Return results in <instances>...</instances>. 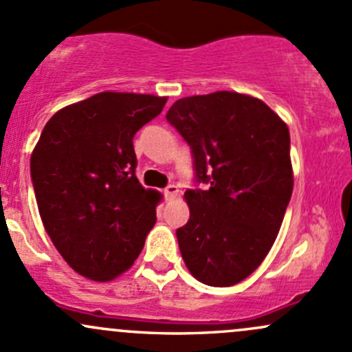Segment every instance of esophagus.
Segmentation results:
<instances>
[{"instance_id":"1","label":"esophagus","mask_w":352,"mask_h":352,"mask_svg":"<svg viewBox=\"0 0 352 352\" xmlns=\"http://www.w3.org/2000/svg\"><path fill=\"white\" fill-rule=\"evenodd\" d=\"M177 194H179V187L173 186V184H170V186H166L164 188V195L166 201H172L173 197H177Z\"/></svg>"}]
</instances>
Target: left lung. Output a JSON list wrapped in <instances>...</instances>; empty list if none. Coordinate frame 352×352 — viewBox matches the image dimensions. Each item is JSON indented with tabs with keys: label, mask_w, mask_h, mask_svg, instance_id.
Here are the masks:
<instances>
[{
	"label": "left lung",
	"mask_w": 352,
	"mask_h": 352,
	"mask_svg": "<svg viewBox=\"0 0 352 352\" xmlns=\"http://www.w3.org/2000/svg\"><path fill=\"white\" fill-rule=\"evenodd\" d=\"M166 121L190 146L195 184L177 241L188 272L210 287L251 275L275 243L294 190L290 133L263 101L219 91L179 99Z\"/></svg>",
	"instance_id": "left-lung-1"
}]
</instances>
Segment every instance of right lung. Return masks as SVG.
<instances>
[{
    "instance_id": "right-lung-1",
    "label": "right lung",
    "mask_w": 352,
    "mask_h": 352,
    "mask_svg": "<svg viewBox=\"0 0 352 352\" xmlns=\"http://www.w3.org/2000/svg\"><path fill=\"white\" fill-rule=\"evenodd\" d=\"M166 98L101 92L60 109L32 153L47 234L82 276L108 282L135 263L157 221L158 192L136 179L133 138Z\"/></svg>"
}]
</instances>
